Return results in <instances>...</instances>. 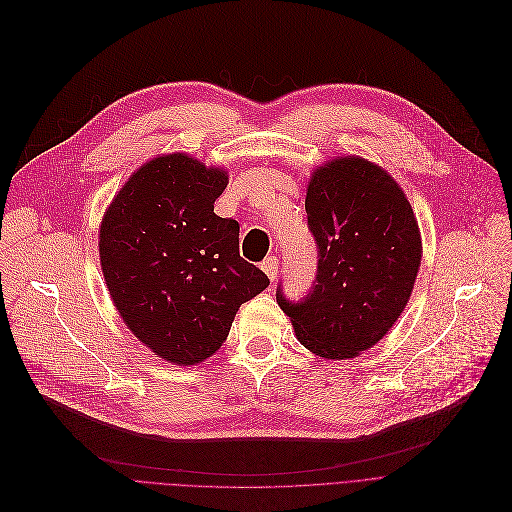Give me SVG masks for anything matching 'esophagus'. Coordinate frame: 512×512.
<instances>
[{
    "label": "esophagus",
    "mask_w": 512,
    "mask_h": 512,
    "mask_svg": "<svg viewBox=\"0 0 512 512\" xmlns=\"http://www.w3.org/2000/svg\"><path fill=\"white\" fill-rule=\"evenodd\" d=\"M260 269L266 273V277H269L271 281H275L277 275H279V258H277V256L264 258L262 264H260Z\"/></svg>",
    "instance_id": "obj_1"
}]
</instances>
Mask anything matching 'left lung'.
<instances>
[{"instance_id":"obj_1","label":"left lung","mask_w":512,"mask_h":512,"mask_svg":"<svg viewBox=\"0 0 512 512\" xmlns=\"http://www.w3.org/2000/svg\"><path fill=\"white\" fill-rule=\"evenodd\" d=\"M319 250L308 294L277 302L300 344L329 360L373 348L406 308L421 266V233L400 185L377 164L346 156L316 168L306 191Z\"/></svg>"}]
</instances>
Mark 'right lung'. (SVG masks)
Returning <instances> with one entry per match:
<instances>
[{
	"label": "right lung",
	"mask_w": 512,
	"mask_h": 512,
	"mask_svg": "<svg viewBox=\"0 0 512 512\" xmlns=\"http://www.w3.org/2000/svg\"><path fill=\"white\" fill-rule=\"evenodd\" d=\"M227 173L187 154L143 164L104 214L100 262L127 327L160 358L198 364L269 277L239 254V223L214 214Z\"/></svg>",
	"instance_id": "1"
}]
</instances>
